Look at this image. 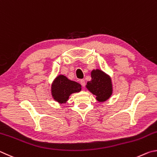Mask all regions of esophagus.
Returning <instances> with one entry per match:
<instances>
[{"instance_id":"obj_1","label":"esophagus","mask_w":157,"mask_h":157,"mask_svg":"<svg viewBox=\"0 0 157 157\" xmlns=\"http://www.w3.org/2000/svg\"><path fill=\"white\" fill-rule=\"evenodd\" d=\"M80 83L81 84V86L83 87L86 86V81H85L84 79H81V80L80 81Z\"/></svg>"}]
</instances>
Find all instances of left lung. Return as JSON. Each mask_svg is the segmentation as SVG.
I'll list each match as a JSON object with an SVG mask.
<instances>
[{
  "mask_svg": "<svg viewBox=\"0 0 157 157\" xmlns=\"http://www.w3.org/2000/svg\"><path fill=\"white\" fill-rule=\"evenodd\" d=\"M91 77L92 81L87 83V88L96 96V98L99 102L108 100L112 93L110 77L100 70H93Z\"/></svg>",
  "mask_w": 157,
  "mask_h": 157,
  "instance_id": "8db88e82",
  "label": "left lung"
}]
</instances>
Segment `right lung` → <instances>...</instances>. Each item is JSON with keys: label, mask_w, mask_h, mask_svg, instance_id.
Masks as SVG:
<instances>
[{"label": "right lung", "mask_w": 157, "mask_h": 157, "mask_svg": "<svg viewBox=\"0 0 157 157\" xmlns=\"http://www.w3.org/2000/svg\"><path fill=\"white\" fill-rule=\"evenodd\" d=\"M81 90V86L75 81L69 80L67 77L60 75L56 77L52 86V95L54 99L60 103H64L70 95Z\"/></svg>", "instance_id": "add662e5"}]
</instances>
